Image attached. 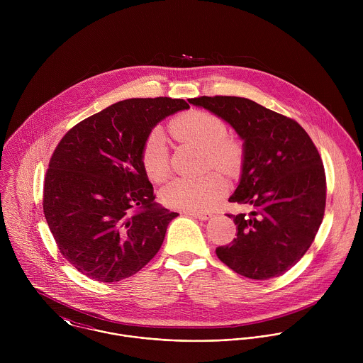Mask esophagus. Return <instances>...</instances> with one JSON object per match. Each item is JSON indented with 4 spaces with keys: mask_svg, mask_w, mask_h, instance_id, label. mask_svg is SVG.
<instances>
[{
    "mask_svg": "<svg viewBox=\"0 0 363 363\" xmlns=\"http://www.w3.org/2000/svg\"><path fill=\"white\" fill-rule=\"evenodd\" d=\"M184 213H186V215H190V216H193V218L201 219V220H207V219H209V218L212 216L211 212H203V211H186Z\"/></svg>",
    "mask_w": 363,
    "mask_h": 363,
    "instance_id": "esophagus-1",
    "label": "esophagus"
}]
</instances>
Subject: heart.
Instances as JSON below:
<instances>
[{
	"label": "heart",
	"mask_w": 363,
	"mask_h": 363,
	"mask_svg": "<svg viewBox=\"0 0 363 363\" xmlns=\"http://www.w3.org/2000/svg\"><path fill=\"white\" fill-rule=\"evenodd\" d=\"M172 137L180 143L203 148L208 166L233 174L245 159L243 144L228 135L226 123L216 114L206 110H189L174 117L169 124ZM141 163L147 176L162 183L170 173L169 151L163 137L152 133L143 145ZM226 182L216 172L200 177H179L164 186L160 199L164 206L186 211L207 209L226 193Z\"/></svg>",
	"instance_id": "obj_1"
}]
</instances>
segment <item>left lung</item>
Segmentation results:
<instances>
[{
    "instance_id": "obj_1",
    "label": "left lung",
    "mask_w": 363,
    "mask_h": 363,
    "mask_svg": "<svg viewBox=\"0 0 363 363\" xmlns=\"http://www.w3.org/2000/svg\"><path fill=\"white\" fill-rule=\"evenodd\" d=\"M228 121L245 141L240 183L230 203L250 213H226L238 238L216 247V256L235 272L269 279L305 256L325 209V173L309 134L294 118L246 98L189 99Z\"/></svg>"
}]
</instances>
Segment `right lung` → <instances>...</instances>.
Returning <instances> with one entry per match:
<instances>
[{
  "label": "right lung",
  "instance_id": "1",
  "mask_svg": "<svg viewBox=\"0 0 363 363\" xmlns=\"http://www.w3.org/2000/svg\"><path fill=\"white\" fill-rule=\"evenodd\" d=\"M183 99H127L74 125L55 147L43 212L60 253L81 274L117 282L159 252L179 213L156 204L141 150L156 124L189 108Z\"/></svg>",
  "mask_w": 363,
  "mask_h": 363
}]
</instances>
